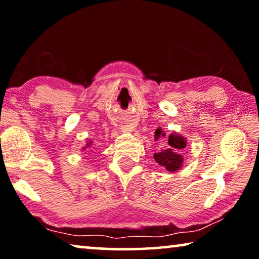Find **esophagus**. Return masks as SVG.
<instances>
[{
	"label": "esophagus",
	"mask_w": 259,
	"mask_h": 259,
	"mask_svg": "<svg viewBox=\"0 0 259 259\" xmlns=\"http://www.w3.org/2000/svg\"><path fill=\"white\" fill-rule=\"evenodd\" d=\"M133 130V127H131V126H127V131H132Z\"/></svg>",
	"instance_id": "esophagus-1"
}]
</instances>
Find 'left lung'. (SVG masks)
I'll use <instances>...</instances> for the list:
<instances>
[{
	"label": "left lung",
	"mask_w": 259,
	"mask_h": 259,
	"mask_svg": "<svg viewBox=\"0 0 259 259\" xmlns=\"http://www.w3.org/2000/svg\"><path fill=\"white\" fill-rule=\"evenodd\" d=\"M165 133L162 128L155 131V140H158L160 138H164ZM186 147V139L177 133H171L168 137V140L165 142V146L162 147L158 153L154 154V158L163 169L170 172L180 170L183 164V157L181 155L182 149Z\"/></svg>",
	"instance_id": "1"
}]
</instances>
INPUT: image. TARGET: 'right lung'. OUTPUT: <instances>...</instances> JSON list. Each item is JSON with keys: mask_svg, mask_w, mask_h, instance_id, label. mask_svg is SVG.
I'll return each mask as SVG.
<instances>
[{"mask_svg": "<svg viewBox=\"0 0 259 259\" xmlns=\"http://www.w3.org/2000/svg\"><path fill=\"white\" fill-rule=\"evenodd\" d=\"M90 145H91V141H90V142H89V143H88V145H87V147H89V146H90ZM83 149H84V148H83Z\"/></svg>", "mask_w": 259, "mask_h": 259, "instance_id": "obj_1", "label": "right lung"}]
</instances>
